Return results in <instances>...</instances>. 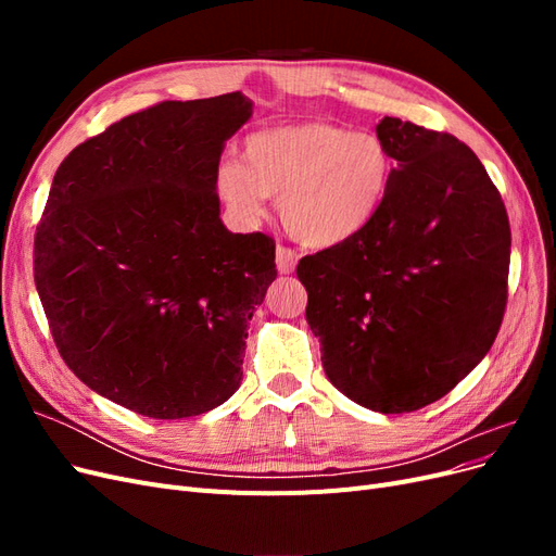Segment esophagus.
Wrapping results in <instances>:
<instances>
[{"label":"esophagus","instance_id":"34e87169","mask_svg":"<svg viewBox=\"0 0 556 556\" xmlns=\"http://www.w3.org/2000/svg\"><path fill=\"white\" fill-rule=\"evenodd\" d=\"M296 262H299V255L292 248H288V245L276 248V266H278L280 274H292Z\"/></svg>","mask_w":556,"mask_h":556}]
</instances>
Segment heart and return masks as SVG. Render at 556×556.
I'll list each match as a JSON object with an SVG mask.
<instances>
[{
	"mask_svg": "<svg viewBox=\"0 0 556 556\" xmlns=\"http://www.w3.org/2000/svg\"><path fill=\"white\" fill-rule=\"evenodd\" d=\"M394 162L376 134L329 123L274 127L250 134L239 162L217 169V192L248 220L278 199L290 237L331 248L371 225L390 192Z\"/></svg>",
	"mask_w": 556,
	"mask_h": 556,
	"instance_id": "b5f03b06",
	"label": "heart"
}]
</instances>
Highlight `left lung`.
<instances>
[{"label":"left lung","mask_w":556,"mask_h":556,"mask_svg":"<svg viewBox=\"0 0 556 556\" xmlns=\"http://www.w3.org/2000/svg\"><path fill=\"white\" fill-rule=\"evenodd\" d=\"M390 192L355 239L301 257L306 319L336 390L376 413L429 406L490 352L508 304L510 223L447 131L382 117Z\"/></svg>","instance_id":"8db88e82"}]
</instances>
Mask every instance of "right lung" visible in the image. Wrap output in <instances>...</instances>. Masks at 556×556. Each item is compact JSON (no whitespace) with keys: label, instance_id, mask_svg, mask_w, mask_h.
I'll return each mask as SVG.
<instances>
[{"label":"right lung","instance_id":"1","mask_svg":"<svg viewBox=\"0 0 556 556\" xmlns=\"http://www.w3.org/2000/svg\"><path fill=\"white\" fill-rule=\"evenodd\" d=\"M252 115L241 92L162 102L58 166L35 233V282L64 364L155 419L239 390L248 327L278 276L276 243L220 220L217 166Z\"/></svg>","mask_w":556,"mask_h":556}]
</instances>
